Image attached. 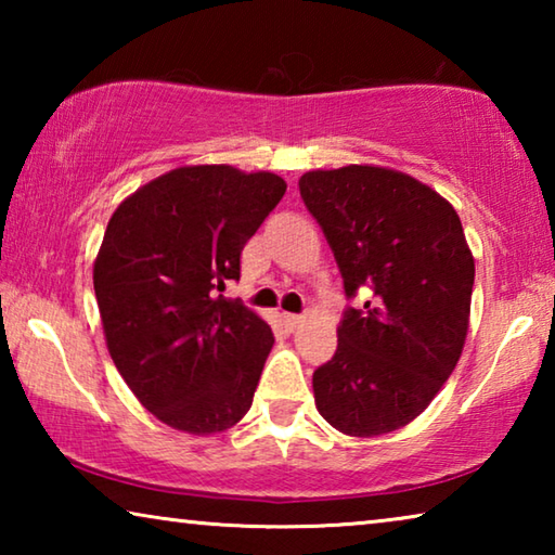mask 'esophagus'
<instances>
[{"label":"esophagus","instance_id":"obj_1","mask_svg":"<svg viewBox=\"0 0 555 555\" xmlns=\"http://www.w3.org/2000/svg\"><path fill=\"white\" fill-rule=\"evenodd\" d=\"M284 321H286V325H288V327H296V325L304 323V315H296V313H284Z\"/></svg>","mask_w":555,"mask_h":555}]
</instances>
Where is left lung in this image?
<instances>
[{
    "label": "left lung",
    "mask_w": 555,
    "mask_h": 555,
    "mask_svg": "<svg viewBox=\"0 0 555 555\" xmlns=\"http://www.w3.org/2000/svg\"><path fill=\"white\" fill-rule=\"evenodd\" d=\"M300 198L323 228L347 298L333 360L313 372L315 406L345 436L411 424L463 354L475 259L453 205L384 166L308 171Z\"/></svg>",
    "instance_id": "1"
}]
</instances>
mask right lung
Masks as SVG:
<instances>
[{
  "label": "right lung",
  "instance_id": "right-lung-1",
  "mask_svg": "<svg viewBox=\"0 0 555 555\" xmlns=\"http://www.w3.org/2000/svg\"><path fill=\"white\" fill-rule=\"evenodd\" d=\"M286 193L276 173L181 166L112 215L92 284L121 379L162 424L193 436L232 428L274 345L261 318L224 298L244 244Z\"/></svg>",
  "mask_w": 555,
  "mask_h": 555
}]
</instances>
